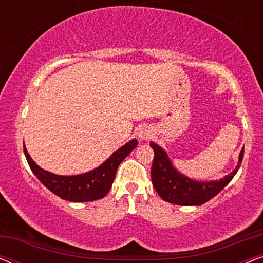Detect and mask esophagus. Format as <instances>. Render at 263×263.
<instances>
[{"label": "esophagus", "mask_w": 263, "mask_h": 263, "mask_svg": "<svg viewBox=\"0 0 263 263\" xmlns=\"http://www.w3.org/2000/svg\"><path fill=\"white\" fill-rule=\"evenodd\" d=\"M152 136V132L148 130V129H141L139 133V138L141 140H148Z\"/></svg>", "instance_id": "obj_1"}]
</instances>
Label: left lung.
I'll return each instance as SVG.
<instances>
[{
	"label": "left lung",
	"instance_id": "8db88e82",
	"mask_svg": "<svg viewBox=\"0 0 263 263\" xmlns=\"http://www.w3.org/2000/svg\"><path fill=\"white\" fill-rule=\"evenodd\" d=\"M149 146L154 151L153 164L151 168L154 189L164 201L179 206H200L213 199L237 174L244 156L243 148L240 151L239 163L237 167L220 181L196 182L176 171L163 148L153 142H151Z\"/></svg>",
	"mask_w": 263,
	"mask_h": 263
}]
</instances>
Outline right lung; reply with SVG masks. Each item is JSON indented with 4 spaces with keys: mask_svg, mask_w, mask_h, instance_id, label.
I'll return each instance as SVG.
<instances>
[{
    "mask_svg": "<svg viewBox=\"0 0 263 263\" xmlns=\"http://www.w3.org/2000/svg\"><path fill=\"white\" fill-rule=\"evenodd\" d=\"M138 145L136 140H132L127 145L116 151L105 163L87 174L78 176H59L43 170L32 160L24 145V153L31 170L37 178L61 199L73 202H87L104 197L111 189L116 176L117 167L124 158Z\"/></svg>",
    "mask_w": 263,
    "mask_h": 263,
    "instance_id": "right-lung-1",
    "label": "right lung"
}]
</instances>
